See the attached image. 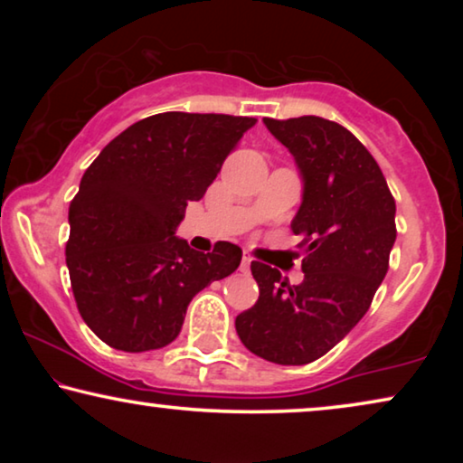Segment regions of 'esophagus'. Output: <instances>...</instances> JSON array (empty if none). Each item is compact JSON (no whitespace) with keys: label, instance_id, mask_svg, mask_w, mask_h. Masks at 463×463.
Returning <instances> with one entry per match:
<instances>
[{"label":"esophagus","instance_id":"esophagus-1","mask_svg":"<svg viewBox=\"0 0 463 463\" xmlns=\"http://www.w3.org/2000/svg\"><path fill=\"white\" fill-rule=\"evenodd\" d=\"M250 261H252V257L249 255V252L244 250V255H242V263H240V269H242V271H249V268H250Z\"/></svg>","mask_w":463,"mask_h":463}]
</instances>
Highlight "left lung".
I'll return each instance as SVG.
<instances>
[{
    "mask_svg": "<svg viewBox=\"0 0 463 463\" xmlns=\"http://www.w3.org/2000/svg\"><path fill=\"white\" fill-rule=\"evenodd\" d=\"M293 154L303 200L290 230L301 236L303 282L252 261L259 299L236 318L242 344L276 364H307L339 344L371 307L388 274L396 202L369 149L331 119L263 118Z\"/></svg>",
    "mask_w": 463,
    "mask_h": 463,
    "instance_id": "8db88e82",
    "label": "left lung"
}]
</instances>
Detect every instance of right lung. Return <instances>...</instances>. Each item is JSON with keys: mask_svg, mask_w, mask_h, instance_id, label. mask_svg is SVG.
<instances>
[{"mask_svg": "<svg viewBox=\"0 0 463 463\" xmlns=\"http://www.w3.org/2000/svg\"><path fill=\"white\" fill-rule=\"evenodd\" d=\"M225 113H157L100 151L69 206L67 268L81 318L122 352L176 339L189 301L238 269L242 249H189L175 230L255 126Z\"/></svg>", "mask_w": 463, "mask_h": 463, "instance_id": "obj_1", "label": "right lung"}]
</instances>
